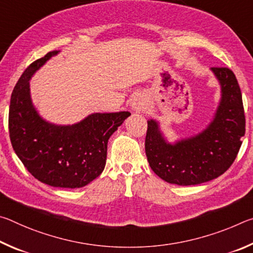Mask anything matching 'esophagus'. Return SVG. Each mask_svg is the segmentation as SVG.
Segmentation results:
<instances>
[{
	"mask_svg": "<svg viewBox=\"0 0 253 253\" xmlns=\"http://www.w3.org/2000/svg\"><path fill=\"white\" fill-rule=\"evenodd\" d=\"M131 107H132V110L134 111H142L143 108H144V101L142 99H134V101H132L131 104Z\"/></svg>",
	"mask_w": 253,
	"mask_h": 253,
	"instance_id": "esophagus-1",
	"label": "esophagus"
}]
</instances>
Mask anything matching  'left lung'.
<instances>
[{"instance_id":"1","label":"left lung","mask_w":253,"mask_h":253,"mask_svg":"<svg viewBox=\"0 0 253 253\" xmlns=\"http://www.w3.org/2000/svg\"><path fill=\"white\" fill-rule=\"evenodd\" d=\"M211 70L221 85V100L204 130L170 144L156 121L147 122V161L154 173L168 183L196 185L219 177L232 165L241 147L246 117L238 80L229 68Z\"/></svg>"}]
</instances>
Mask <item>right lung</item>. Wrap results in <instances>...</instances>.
Masks as SVG:
<instances>
[{
	"instance_id": "add662e5",
	"label": "right lung",
	"mask_w": 253,
	"mask_h": 253,
	"mask_svg": "<svg viewBox=\"0 0 253 253\" xmlns=\"http://www.w3.org/2000/svg\"><path fill=\"white\" fill-rule=\"evenodd\" d=\"M58 53L36 60L20 77L11 96L8 132L15 154L34 177L50 186L78 188L104 170L109 137L130 113H96L68 126L44 121L32 104L29 80Z\"/></svg>"
}]
</instances>
